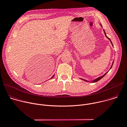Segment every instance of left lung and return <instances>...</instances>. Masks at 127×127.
I'll use <instances>...</instances> for the list:
<instances>
[{
    "label": "left lung",
    "mask_w": 127,
    "mask_h": 127,
    "mask_svg": "<svg viewBox=\"0 0 127 127\" xmlns=\"http://www.w3.org/2000/svg\"><path fill=\"white\" fill-rule=\"evenodd\" d=\"M101 26H102V25L101 24ZM104 30V33H105V36H106V37H107V38H108V39L110 41V42H111V43H112V41H111V40H110V39L109 38H108L107 36H106V33H105V31H104V30ZM112 45L113 46V45L112 44ZM113 63H114V61L113 62V64H112V66H111V68H110V69H111V68L112 67V66H113ZM108 72H107L106 73H105L104 75H103V76H101V77H99V78H97L96 79H95V80H93V81H92V82H93V83H95V82H97V81H99L100 79H101ZM82 79V80H84V81H87H87H86V80H84V79Z\"/></svg>",
    "instance_id": "1"
}]
</instances>
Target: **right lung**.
I'll return each instance as SVG.
<instances>
[{
  "label": "right lung",
  "mask_w": 127,
  "mask_h": 127,
  "mask_svg": "<svg viewBox=\"0 0 127 127\" xmlns=\"http://www.w3.org/2000/svg\"><path fill=\"white\" fill-rule=\"evenodd\" d=\"M54 75H53V76H52V78H51V79H52V78H53V77H54Z\"/></svg>",
  "instance_id": "add662e5"
}]
</instances>
